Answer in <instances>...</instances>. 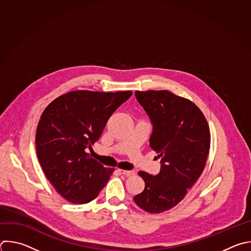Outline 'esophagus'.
Wrapping results in <instances>:
<instances>
[{
	"instance_id": "34e87169",
	"label": "esophagus",
	"mask_w": 251,
	"mask_h": 251,
	"mask_svg": "<svg viewBox=\"0 0 251 251\" xmlns=\"http://www.w3.org/2000/svg\"><path fill=\"white\" fill-rule=\"evenodd\" d=\"M118 172L121 174V175H123V176H134L135 175V172L134 171H125V170H118Z\"/></svg>"
}]
</instances>
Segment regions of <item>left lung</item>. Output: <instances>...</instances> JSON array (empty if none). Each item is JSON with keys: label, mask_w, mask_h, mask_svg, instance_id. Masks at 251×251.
Returning a JSON list of instances; mask_svg holds the SVG:
<instances>
[{"label": "left lung", "mask_w": 251, "mask_h": 251, "mask_svg": "<svg viewBox=\"0 0 251 251\" xmlns=\"http://www.w3.org/2000/svg\"><path fill=\"white\" fill-rule=\"evenodd\" d=\"M135 96L152 123L150 146L158 153L161 166L156 176L138 173L146 185L134 201L146 212L159 214L183 200L202 175L210 129L203 112L185 98L169 91H136Z\"/></svg>", "instance_id": "8db88e82"}]
</instances>
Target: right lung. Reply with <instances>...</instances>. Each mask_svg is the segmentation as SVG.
Wrapping results in <instances>:
<instances>
[{
  "label": "right lung",
  "mask_w": 251,
  "mask_h": 251,
  "mask_svg": "<svg viewBox=\"0 0 251 251\" xmlns=\"http://www.w3.org/2000/svg\"><path fill=\"white\" fill-rule=\"evenodd\" d=\"M131 96V91H73L44 109L36 129V152L47 179L67 201L89 203L106 185L114 169L104 168L87 150Z\"/></svg>",
  "instance_id": "1"
}]
</instances>
